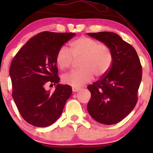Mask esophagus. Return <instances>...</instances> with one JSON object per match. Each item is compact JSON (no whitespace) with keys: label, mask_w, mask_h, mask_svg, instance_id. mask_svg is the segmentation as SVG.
Masks as SVG:
<instances>
[{"label":"esophagus","mask_w":153,"mask_h":153,"mask_svg":"<svg viewBox=\"0 0 153 153\" xmlns=\"http://www.w3.org/2000/svg\"><path fill=\"white\" fill-rule=\"evenodd\" d=\"M80 90H81V88H79V87H74V86L72 87V91L74 92H77V91H80Z\"/></svg>","instance_id":"1"}]
</instances>
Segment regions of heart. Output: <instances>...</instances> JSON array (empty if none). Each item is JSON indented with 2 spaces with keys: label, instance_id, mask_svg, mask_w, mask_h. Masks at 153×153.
<instances>
[{
  "label": "heart",
  "instance_id": "b5f03b06",
  "mask_svg": "<svg viewBox=\"0 0 153 153\" xmlns=\"http://www.w3.org/2000/svg\"><path fill=\"white\" fill-rule=\"evenodd\" d=\"M70 50L60 47L56 53V62L58 68L65 70L72 65L73 57H81V69L72 70L62 77L65 84L79 87L96 76H102L109 70L112 64V53L107 45L100 43L97 39L82 36L70 43Z\"/></svg>",
  "mask_w": 153,
  "mask_h": 153
}]
</instances>
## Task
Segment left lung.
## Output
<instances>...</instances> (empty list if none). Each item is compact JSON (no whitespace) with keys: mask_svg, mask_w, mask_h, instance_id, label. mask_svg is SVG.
<instances>
[{"mask_svg":"<svg viewBox=\"0 0 153 153\" xmlns=\"http://www.w3.org/2000/svg\"><path fill=\"white\" fill-rule=\"evenodd\" d=\"M88 35L107 45L113 57L108 72L88 86L91 93L88 111L98 123L116 124L128 116L137 104L142 78L141 62L134 48L116 33Z\"/></svg>","mask_w":153,"mask_h":153,"instance_id":"1","label":"left lung"}]
</instances>
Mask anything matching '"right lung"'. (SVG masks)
Returning a JSON list of instances; mask_svg holds the SVG:
<instances>
[{
	"instance_id": "obj_1",
	"label": "right lung",
	"mask_w": 153,
	"mask_h": 153,
	"mask_svg": "<svg viewBox=\"0 0 153 153\" xmlns=\"http://www.w3.org/2000/svg\"><path fill=\"white\" fill-rule=\"evenodd\" d=\"M75 35L42 32L29 39L12 60V97L22 118L33 126L45 127L55 123L72 95L70 85L58 83L56 56ZM47 84L56 85L53 93L45 89Z\"/></svg>"
}]
</instances>
